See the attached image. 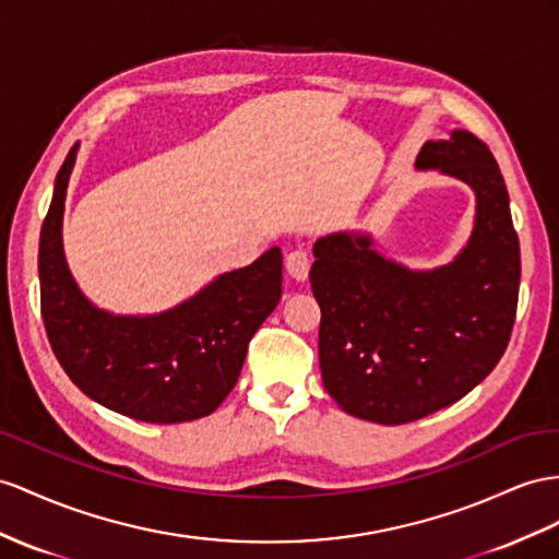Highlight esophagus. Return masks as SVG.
I'll return each instance as SVG.
<instances>
[{"label": "esophagus", "mask_w": 559, "mask_h": 559, "mask_svg": "<svg viewBox=\"0 0 559 559\" xmlns=\"http://www.w3.org/2000/svg\"><path fill=\"white\" fill-rule=\"evenodd\" d=\"M309 266H311V260L307 250H290L288 257H285V269H288V274L295 281H307Z\"/></svg>", "instance_id": "esophagus-1"}]
</instances>
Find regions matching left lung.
Here are the masks:
<instances>
[{
  "mask_svg": "<svg viewBox=\"0 0 559 559\" xmlns=\"http://www.w3.org/2000/svg\"><path fill=\"white\" fill-rule=\"evenodd\" d=\"M416 169H437L475 191V226L453 262L408 269L340 231L313 242L311 290L321 307V378L354 418L404 425L447 408L503 356L520 295V240L491 151L453 130L425 141Z\"/></svg>",
  "mask_w": 559,
  "mask_h": 559,
  "instance_id": "obj_1",
  "label": "left lung"
}]
</instances>
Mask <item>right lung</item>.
<instances>
[{
	"mask_svg": "<svg viewBox=\"0 0 559 559\" xmlns=\"http://www.w3.org/2000/svg\"><path fill=\"white\" fill-rule=\"evenodd\" d=\"M80 143L53 183L39 234V295L49 345L68 378L127 418L175 425L205 418L238 382L248 345L281 299L283 254L266 250L181 305L148 317L98 309L70 274L63 210Z\"/></svg>",
	"mask_w": 559,
	"mask_h": 559,
	"instance_id": "add662e5",
	"label": "right lung"
}]
</instances>
